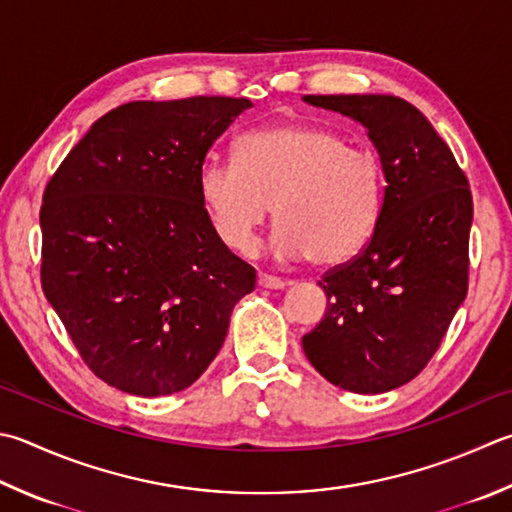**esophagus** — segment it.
I'll return each mask as SVG.
<instances>
[{
    "label": "esophagus",
    "mask_w": 512,
    "mask_h": 512,
    "mask_svg": "<svg viewBox=\"0 0 512 512\" xmlns=\"http://www.w3.org/2000/svg\"><path fill=\"white\" fill-rule=\"evenodd\" d=\"M258 285L267 287V289H285L289 285V281H283V278L272 276V274H258Z\"/></svg>",
    "instance_id": "obj_1"
}]
</instances>
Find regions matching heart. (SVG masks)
<instances>
[{"label":"heart","mask_w":512,"mask_h":512,"mask_svg":"<svg viewBox=\"0 0 512 512\" xmlns=\"http://www.w3.org/2000/svg\"><path fill=\"white\" fill-rule=\"evenodd\" d=\"M198 194L218 240L234 252L254 245L272 205L278 223L269 243L276 256H312L316 265L336 267L372 238L385 176L379 156L350 147L343 133L285 124L240 138L236 162H205Z\"/></svg>","instance_id":"obj_1"}]
</instances>
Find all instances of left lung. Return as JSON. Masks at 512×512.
Segmentation results:
<instances>
[{"label": "left lung", "instance_id": "left-lung-1", "mask_svg": "<svg viewBox=\"0 0 512 512\" xmlns=\"http://www.w3.org/2000/svg\"><path fill=\"white\" fill-rule=\"evenodd\" d=\"M303 100L361 122L388 182L370 243L318 283L327 294V310L303 336V350L316 372L343 390L388 392L426 368L466 298L468 178L426 115L406 100Z\"/></svg>", "mask_w": 512, "mask_h": 512}]
</instances>
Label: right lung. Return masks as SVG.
Returning a JSON list of instances; mask_svg holds the SVG:
<instances>
[{"label":"right lung","mask_w":512,"mask_h":512,"mask_svg":"<svg viewBox=\"0 0 512 512\" xmlns=\"http://www.w3.org/2000/svg\"><path fill=\"white\" fill-rule=\"evenodd\" d=\"M247 98L122 104L44 189L42 289L89 370L122 392L189 388L256 269L220 243L198 173Z\"/></svg>","instance_id":"right-lung-1"}]
</instances>
